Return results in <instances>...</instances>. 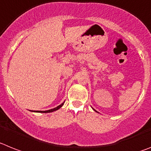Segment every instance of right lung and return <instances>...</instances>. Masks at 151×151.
Here are the masks:
<instances>
[{
	"label": "right lung",
	"mask_w": 151,
	"mask_h": 151,
	"mask_svg": "<svg viewBox=\"0 0 151 151\" xmlns=\"http://www.w3.org/2000/svg\"><path fill=\"white\" fill-rule=\"evenodd\" d=\"M63 104H64V102L62 103L61 105H59V106H57V107H56V108H55V109H50V110H47V111H39V112H43V113H50V112H52V111H56V110H58V109H60V108H61V107L63 106ZM37 112H38V111H37Z\"/></svg>",
	"instance_id": "right-lung-1"
}]
</instances>
